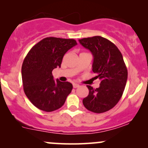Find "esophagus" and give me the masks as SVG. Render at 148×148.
Segmentation results:
<instances>
[{"label":"esophagus","mask_w":148,"mask_h":148,"mask_svg":"<svg viewBox=\"0 0 148 148\" xmlns=\"http://www.w3.org/2000/svg\"><path fill=\"white\" fill-rule=\"evenodd\" d=\"M79 85L77 84H73V88H79Z\"/></svg>","instance_id":"34e87169"}]
</instances>
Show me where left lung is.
<instances>
[{"label":"left lung","mask_w":148,"mask_h":148,"mask_svg":"<svg viewBox=\"0 0 148 148\" xmlns=\"http://www.w3.org/2000/svg\"><path fill=\"white\" fill-rule=\"evenodd\" d=\"M79 42L90 51L92 71L97 74L95 79L101 80L96 89L87 86L89 94L83 103L93 113H104L118 103L126 86L128 73L123 55L113 42L101 36L83 38Z\"/></svg>","instance_id":"obj_1"}]
</instances>
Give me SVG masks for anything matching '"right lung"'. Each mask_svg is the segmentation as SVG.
Returning a JSON list of instances; mask_svg holds the SVG:
<instances>
[{
	"mask_svg": "<svg viewBox=\"0 0 148 148\" xmlns=\"http://www.w3.org/2000/svg\"><path fill=\"white\" fill-rule=\"evenodd\" d=\"M76 45L74 39L46 37L33 46L25 56L21 67L23 90L39 109L47 112L58 109L72 92V84L55 81L52 71L60 67L65 53Z\"/></svg>",
	"mask_w": 148,
	"mask_h": 148,
	"instance_id": "right-lung-1",
	"label": "right lung"
}]
</instances>
